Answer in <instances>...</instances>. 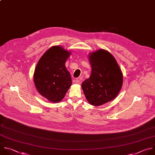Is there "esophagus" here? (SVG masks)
Segmentation results:
<instances>
[{"label": "esophagus", "instance_id": "obj_1", "mask_svg": "<svg viewBox=\"0 0 155 155\" xmlns=\"http://www.w3.org/2000/svg\"><path fill=\"white\" fill-rule=\"evenodd\" d=\"M74 82H75V83L77 84H81V82H82V81H81L80 79H76V80H75Z\"/></svg>", "mask_w": 155, "mask_h": 155}]
</instances>
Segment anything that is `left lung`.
Instances as JSON below:
<instances>
[{
    "label": "left lung",
    "mask_w": 155,
    "mask_h": 155,
    "mask_svg": "<svg viewBox=\"0 0 155 155\" xmlns=\"http://www.w3.org/2000/svg\"><path fill=\"white\" fill-rule=\"evenodd\" d=\"M91 75L81 85L88 102L101 106L115 99L122 87L123 74L114 57L100 49L88 55Z\"/></svg>",
    "instance_id": "1"
}]
</instances>
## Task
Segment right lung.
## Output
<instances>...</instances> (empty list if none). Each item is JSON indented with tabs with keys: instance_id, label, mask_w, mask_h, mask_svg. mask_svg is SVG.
<instances>
[{
	"instance_id": "add662e5",
	"label": "right lung",
	"mask_w": 155,
	"mask_h": 155,
	"mask_svg": "<svg viewBox=\"0 0 155 155\" xmlns=\"http://www.w3.org/2000/svg\"><path fill=\"white\" fill-rule=\"evenodd\" d=\"M71 52L61 46H54L40 58L34 74V81L39 94L52 103L63 100L71 85L70 74L65 62Z\"/></svg>"
}]
</instances>
